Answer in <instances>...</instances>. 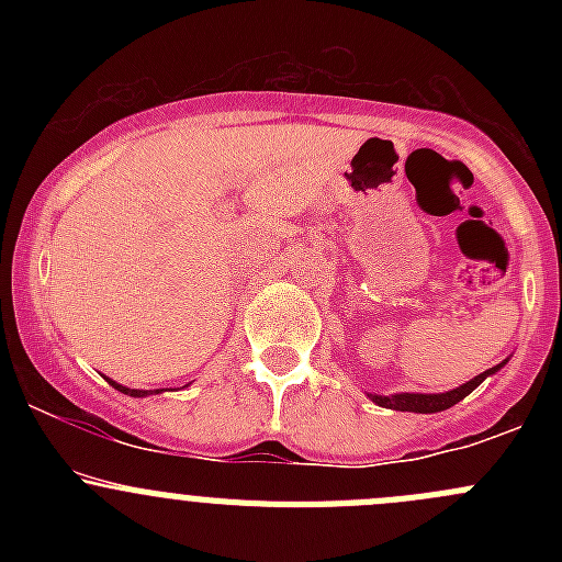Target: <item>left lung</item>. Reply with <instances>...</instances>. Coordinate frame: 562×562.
Returning a JSON list of instances; mask_svg holds the SVG:
<instances>
[{"instance_id": "1", "label": "left lung", "mask_w": 562, "mask_h": 562, "mask_svg": "<svg viewBox=\"0 0 562 562\" xmlns=\"http://www.w3.org/2000/svg\"><path fill=\"white\" fill-rule=\"evenodd\" d=\"M508 359H503L501 364L490 367L486 372L475 375L473 381L462 383L459 389L443 391V394H416V391H402V394H367L375 405L381 407H391V411H407V413H440V411H449L454 407L457 402H462L470 391H475L486 378H492L495 372H501L506 367Z\"/></svg>"}]
</instances>
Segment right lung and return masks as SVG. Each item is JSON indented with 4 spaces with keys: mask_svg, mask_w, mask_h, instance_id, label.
I'll return each mask as SVG.
<instances>
[{
    "mask_svg": "<svg viewBox=\"0 0 562 562\" xmlns=\"http://www.w3.org/2000/svg\"><path fill=\"white\" fill-rule=\"evenodd\" d=\"M108 383H111L113 389H116V391H122V394H127V396H149V394H151V391H144V389H127V386H122V383L111 381V378H108ZM160 391H162V389H157L155 394H160Z\"/></svg>",
    "mask_w": 562,
    "mask_h": 562,
    "instance_id": "add662e5",
    "label": "right lung"
}]
</instances>
